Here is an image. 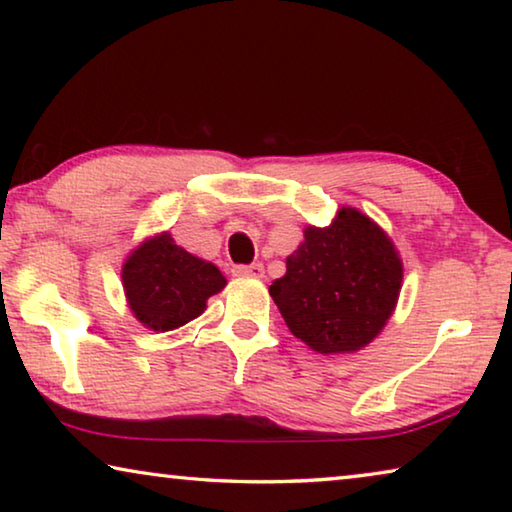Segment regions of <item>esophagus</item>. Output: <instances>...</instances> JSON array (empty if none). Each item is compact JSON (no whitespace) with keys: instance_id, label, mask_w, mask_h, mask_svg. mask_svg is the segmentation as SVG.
Listing matches in <instances>:
<instances>
[{"instance_id":"34e87169","label":"esophagus","mask_w":512,"mask_h":512,"mask_svg":"<svg viewBox=\"0 0 512 512\" xmlns=\"http://www.w3.org/2000/svg\"><path fill=\"white\" fill-rule=\"evenodd\" d=\"M232 275L237 277H262L264 275V266L262 264H239V266H232Z\"/></svg>"}]
</instances>
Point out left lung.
<instances>
[{"label":"left lung","mask_w":512,"mask_h":512,"mask_svg":"<svg viewBox=\"0 0 512 512\" xmlns=\"http://www.w3.org/2000/svg\"><path fill=\"white\" fill-rule=\"evenodd\" d=\"M402 259L377 223L343 207L329 228L305 230L271 296L296 339L320 354L368 345L391 318Z\"/></svg>","instance_id":"left-lung-1"}]
</instances>
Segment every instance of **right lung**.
I'll return each mask as SVG.
<instances>
[{
	"instance_id": "obj_1",
	"label": "right lung",
	"mask_w": 512,
	"mask_h": 512,
	"mask_svg": "<svg viewBox=\"0 0 512 512\" xmlns=\"http://www.w3.org/2000/svg\"><path fill=\"white\" fill-rule=\"evenodd\" d=\"M121 280L135 318L155 332L201 316L207 298L225 287L219 268L189 255L167 232L144 241L126 259Z\"/></svg>"
}]
</instances>
